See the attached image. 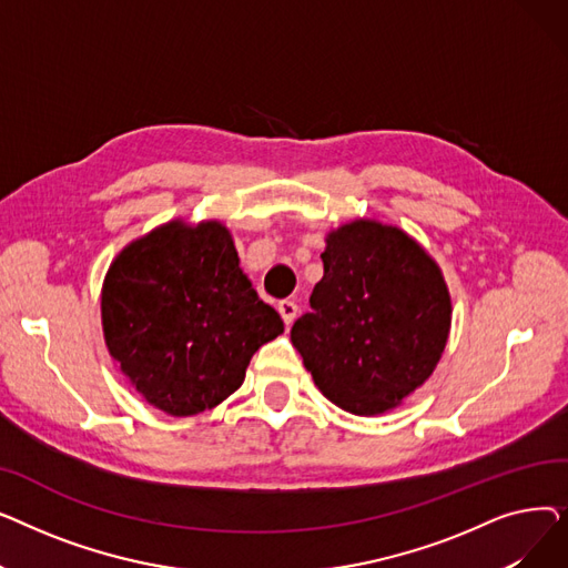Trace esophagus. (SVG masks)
I'll return each instance as SVG.
<instances>
[{
	"label": "esophagus",
	"instance_id": "obj_1",
	"mask_svg": "<svg viewBox=\"0 0 568 568\" xmlns=\"http://www.w3.org/2000/svg\"><path fill=\"white\" fill-rule=\"evenodd\" d=\"M278 313H281L283 322L290 326V324L294 322L296 313H300V306H296V304H294V302H290V300H283V302L278 304Z\"/></svg>",
	"mask_w": 568,
	"mask_h": 568
}]
</instances>
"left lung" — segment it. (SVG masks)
<instances>
[{"label":"left lung","instance_id":"left-lung-1","mask_svg":"<svg viewBox=\"0 0 568 568\" xmlns=\"http://www.w3.org/2000/svg\"><path fill=\"white\" fill-rule=\"evenodd\" d=\"M322 262L292 345L334 405L362 416L389 412L439 362L452 329L449 287L407 232L379 221L332 230Z\"/></svg>","mask_w":568,"mask_h":568}]
</instances>
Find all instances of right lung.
I'll return each instance as SVG.
<instances>
[{
  "label": "right lung",
  "mask_w": 568,
  "mask_h": 568,
  "mask_svg": "<svg viewBox=\"0 0 568 568\" xmlns=\"http://www.w3.org/2000/svg\"><path fill=\"white\" fill-rule=\"evenodd\" d=\"M101 320L135 392L172 416L223 403L242 386L251 356L283 334L219 221L176 219L131 242L105 274Z\"/></svg>",
  "instance_id": "add662e5"
}]
</instances>
